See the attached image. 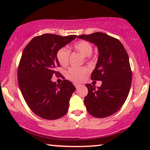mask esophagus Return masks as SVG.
I'll list each match as a JSON object with an SVG mask.
<instances>
[{"instance_id":"obj_1","label":"esophagus","mask_w":150,"mask_h":150,"mask_svg":"<svg viewBox=\"0 0 150 150\" xmlns=\"http://www.w3.org/2000/svg\"><path fill=\"white\" fill-rule=\"evenodd\" d=\"M74 85L75 87L76 88V89H78V88H79L80 87H81V86H82L81 84H80V83H74Z\"/></svg>"}]
</instances>
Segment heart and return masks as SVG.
Listing matches in <instances>:
<instances>
[{
  "instance_id": "obj_1",
  "label": "heart",
  "mask_w": 150,
  "mask_h": 150,
  "mask_svg": "<svg viewBox=\"0 0 150 150\" xmlns=\"http://www.w3.org/2000/svg\"><path fill=\"white\" fill-rule=\"evenodd\" d=\"M73 48L76 51L81 54L83 57H89L93 51V47L89 42L87 41H79L76 42L73 46ZM70 52L68 49L65 47L61 48L57 51V59L61 65H67L69 62ZM87 69L85 67H70L67 71V76L69 79L73 81H81L85 78L87 73Z\"/></svg>"
}]
</instances>
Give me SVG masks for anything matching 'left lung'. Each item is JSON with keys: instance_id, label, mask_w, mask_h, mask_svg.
<instances>
[{"instance_id": "1", "label": "left lung", "mask_w": 150, "mask_h": 150, "mask_svg": "<svg viewBox=\"0 0 150 150\" xmlns=\"http://www.w3.org/2000/svg\"><path fill=\"white\" fill-rule=\"evenodd\" d=\"M78 38L94 44L99 51L91 79L102 83L98 89L86 84L88 94L84 102L87 111L98 118L111 115L123 106L130 89L132 71L128 55L117 39L103 33L82 35Z\"/></svg>"}]
</instances>
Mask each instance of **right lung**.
I'll use <instances>...</instances> for the list:
<instances>
[{"mask_svg": "<svg viewBox=\"0 0 150 150\" xmlns=\"http://www.w3.org/2000/svg\"><path fill=\"white\" fill-rule=\"evenodd\" d=\"M76 37L42 35L32 39L22 52L18 69V85L30 109L43 119L57 120L68 110L75 87L67 80L57 85L51 79L59 74L56 71L60 66L57 51Z\"/></svg>", "mask_w": 150, "mask_h": 150, "instance_id": "right-lung-1", "label": "right lung"}]
</instances>
